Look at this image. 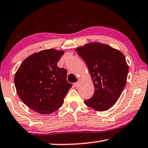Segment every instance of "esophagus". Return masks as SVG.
<instances>
[{
    "mask_svg": "<svg viewBox=\"0 0 148 148\" xmlns=\"http://www.w3.org/2000/svg\"><path fill=\"white\" fill-rule=\"evenodd\" d=\"M80 80H78L76 83H75V84H74V86H75V87H79L80 85Z\"/></svg>",
    "mask_w": 148,
    "mask_h": 148,
    "instance_id": "34e87169",
    "label": "esophagus"
}]
</instances>
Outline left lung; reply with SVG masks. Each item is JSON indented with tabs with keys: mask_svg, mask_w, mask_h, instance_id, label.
Here are the masks:
<instances>
[{
	"mask_svg": "<svg viewBox=\"0 0 148 148\" xmlns=\"http://www.w3.org/2000/svg\"><path fill=\"white\" fill-rule=\"evenodd\" d=\"M75 50L87 64L95 87L92 98L84 103L96 111H107L116 103L126 85L128 65L124 54L97 42Z\"/></svg>",
	"mask_w": 148,
	"mask_h": 148,
	"instance_id": "left-lung-1",
	"label": "left lung"
}]
</instances>
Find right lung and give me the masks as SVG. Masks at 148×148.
I'll return each instance as SVG.
<instances>
[{
	"instance_id": "1",
	"label": "right lung",
	"mask_w": 148,
	"mask_h": 148,
	"mask_svg": "<svg viewBox=\"0 0 148 148\" xmlns=\"http://www.w3.org/2000/svg\"><path fill=\"white\" fill-rule=\"evenodd\" d=\"M63 50L46 49L30 55L15 74L14 83L21 100L33 111L50 114L63 105L72 87L67 71L57 66Z\"/></svg>"
}]
</instances>
